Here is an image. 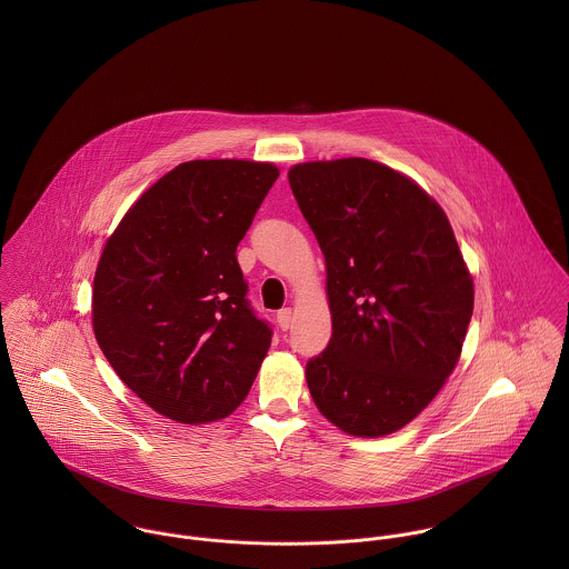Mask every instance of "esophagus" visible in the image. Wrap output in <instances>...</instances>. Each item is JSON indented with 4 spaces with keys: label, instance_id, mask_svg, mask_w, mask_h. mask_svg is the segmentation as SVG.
Segmentation results:
<instances>
[{
    "label": "esophagus",
    "instance_id": "1",
    "mask_svg": "<svg viewBox=\"0 0 569 569\" xmlns=\"http://www.w3.org/2000/svg\"><path fill=\"white\" fill-rule=\"evenodd\" d=\"M276 320H278V326H280L282 330H289L291 322H293V311H291V309H280L278 316H276Z\"/></svg>",
    "mask_w": 569,
    "mask_h": 569
}]
</instances>
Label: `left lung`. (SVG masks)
Here are the masks:
<instances>
[{"label":"left lung","mask_w":569,"mask_h":569,"mask_svg":"<svg viewBox=\"0 0 569 569\" xmlns=\"http://www.w3.org/2000/svg\"><path fill=\"white\" fill-rule=\"evenodd\" d=\"M289 183L325 253L332 316L309 392L350 436L399 431L453 372L473 316L451 223L416 181L363 158L298 163Z\"/></svg>","instance_id":"1"}]
</instances>
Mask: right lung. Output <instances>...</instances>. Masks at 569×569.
<instances>
[{
	"label": "right lung",
	"instance_id": "right-lung-1",
	"mask_svg": "<svg viewBox=\"0 0 569 569\" xmlns=\"http://www.w3.org/2000/svg\"><path fill=\"white\" fill-rule=\"evenodd\" d=\"M280 170L192 160L156 181L102 249L93 335L116 375L158 413L212 422L241 406L271 346L237 260Z\"/></svg>",
	"mask_w": 569,
	"mask_h": 569
}]
</instances>
